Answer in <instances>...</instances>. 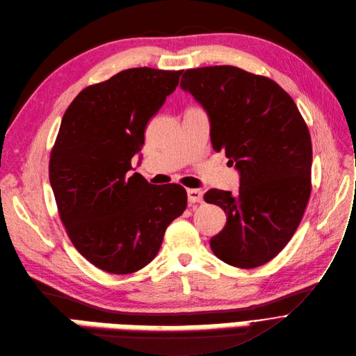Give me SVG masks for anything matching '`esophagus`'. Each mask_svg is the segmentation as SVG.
Returning <instances> with one entry per match:
<instances>
[{"instance_id": "esophagus-1", "label": "esophagus", "mask_w": 356, "mask_h": 356, "mask_svg": "<svg viewBox=\"0 0 356 356\" xmlns=\"http://www.w3.org/2000/svg\"><path fill=\"white\" fill-rule=\"evenodd\" d=\"M186 195H188V202H190V204L202 202V191H200V190H193V188H188Z\"/></svg>"}]
</instances>
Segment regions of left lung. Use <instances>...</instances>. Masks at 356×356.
I'll return each mask as SVG.
<instances>
[{
    "label": "left lung",
    "instance_id": "8db88e82",
    "mask_svg": "<svg viewBox=\"0 0 356 356\" xmlns=\"http://www.w3.org/2000/svg\"><path fill=\"white\" fill-rule=\"evenodd\" d=\"M181 88L210 116L213 148L240 172L238 193L210 190L227 222L213 253L238 268L275 259L293 237L312 193V140L295 100L275 80L234 66L186 70Z\"/></svg>",
    "mask_w": 356,
    "mask_h": 356
}]
</instances>
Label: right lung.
<instances>
[{
  "label": "right lung",
  "mask_w": 356,
  "mask_h": 356,
  "mask_svg": "<svg viewBox=\"0 0 356 356\" xmlns=\"http://www.w3.org/2000/svg\"><path fill=\"white\" fill-rule=\"evenodd\" d=\"M182 70L135 67L83 89L61 119L49 177L77 252L97 268L129 275L158 254L165 229L186 208L185 188L131 175L145 129Z\"/></svg>",
  "instance_id": "1"
}]
</instances>
